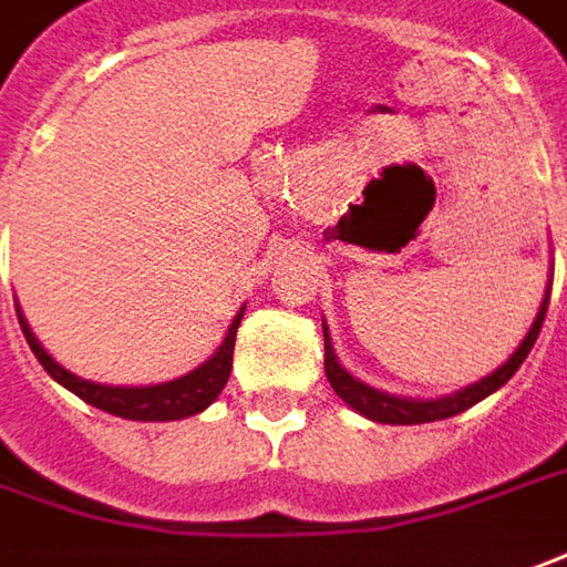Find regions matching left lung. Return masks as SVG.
Listing matches in <instances>:
<instances>
[{
	"label": "left lung",
	"mask_w": 567,
	"mask_h": 567,
	"mask_svg": "<svg viewBox=\"0 0 567 567\" xmlns=\"http://www.w3.org/2000/svg\"><path fill=\"white\" fill-rule=\"evenodd\" d=\"M549 288H553V279L546 285V295L540 300V310L534 316L530 329L522 338V344L512 350V357L506 363L494 369L491 375L465 384L453 394L441 396H403V394H388V391H379L372 384H365L357 375H350L348 369L341 365L338 353L332 348V338H329V326L322 322V338H326V375H329V384L334 388V394L341 396L348 403L353 413L365 415L369 422H381V425H422V422H437V419H450V415L465 413L468 406L481 403L484 396H491L494 391H499L506 381L518 372V365L525 363L527 353L534 348L537 334L543 329V316H546V307H549Z\"/></svg>",
	"instance_id": "obj_1"
}]
</instances>
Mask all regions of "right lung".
<instances>
[{
	"mask_svg": "<svg viewBox=\"0 0 567 567\" xmlns=\"http://www.w3.org/2000/svg\"><path fill=\"white\" fill-rule=\"evenodd\" d=\"M18 307V303H14ZM245 307L235 313L229 332L207 360L198 369H192L186 375L173 381H157V384H102V381H90L73 375L71 369L58 363L49 350L42 348L40 338L33 334V329L27 326L24 313L18 307V322L24 332L27 344L33 350V357L40 360V365L52 375V379L68 388L71 394L80 400H86L90 406L102 410V413L121 415V419H133V422H176V419H188V415L204 413L219 391L226 388L229 372H233V350H235V332L241 326Z\"/></svg>",
	"mask_w": 567,
	"mask_h": 567,
	"instance_id": "right-lung-1",
	"label": "right lung"
}]
</instances>
